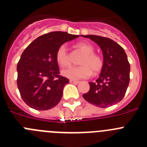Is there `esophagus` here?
<instances>
[{
  "mask_svg": "<svg viewBox=\"0 0 147 147\" xmlns=\"http://www.w3.org/2000/svg\"><path fill=\"white\" fill-rule=\"evenodd\" d=\"M69 82L70 83H71V84H78V83L80 82L79 81H76V80H71Z\"/></svg>",
  "mask_w": 147,
  "mask_h": 147,
  "instance_id": "esophagus-1",
  "label": "esophagus"
}]
</instances>
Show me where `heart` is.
<instances>
[{
    "mask_svg": "<svg viewBox=\"0 0 147 147\" xmlns=\"http://www.w3.org/2000/svg\"><path fill=\"white\" fill-rule=\"evenodd\" d=\"M76 47L84 54L80 66H72L62 70V74L71 80H80L90 76L92 71L94 74L100 72L103 67V59L100 56L93 54V45L88 42H79ZM56 59L61 67H65L70 64L67 48L65 45L59 46L56 53Z\"/></svg>",
    "mask_w": 147,
    "mask_h": 147,
    "instance_id": "heart-1",
    "label": "heart"
}]
</instances>
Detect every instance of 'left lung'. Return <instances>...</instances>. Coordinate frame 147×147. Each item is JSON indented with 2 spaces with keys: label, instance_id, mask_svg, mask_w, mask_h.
<instances>
[{
  "label": "left lung",
  "instance_id": "8db88e82",
  "mask_svg": "<svg viewBox=\"0 0 147 147\" xmlns=\"http://www.w3.org/2000/svg\"><path fill=\"white\" fill-rule=\"evenodd\" d=\"M97 44L102 51L103 67L99 77L90 82L83 94L87 102L98 107L116 105L124 98L129 82L130 65L123 48L113 40L96 35H81Z\"/></svg>",
  "mask_w": 147,
  "mask_h": 147
}]
</instances>
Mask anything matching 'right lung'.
Segmentation results:
<instances>
[{"instance_id":"add662e5","label":"right lung","mask_w":147,"mask_h":147,"mask_svg":"<svg viewBox=\"0 0 147 147\" xmlns=\"http://www.w3.org/2000/svg\"><path fill=\"white\" fill-rule=\"evenodd\" d=\"M80 35L53 32L37 37L21 54L18 63L17 84L27 105L47 110L60 102L68 79L59 76L56 53L59 46Z\"/></svg>"}]
</instances>
